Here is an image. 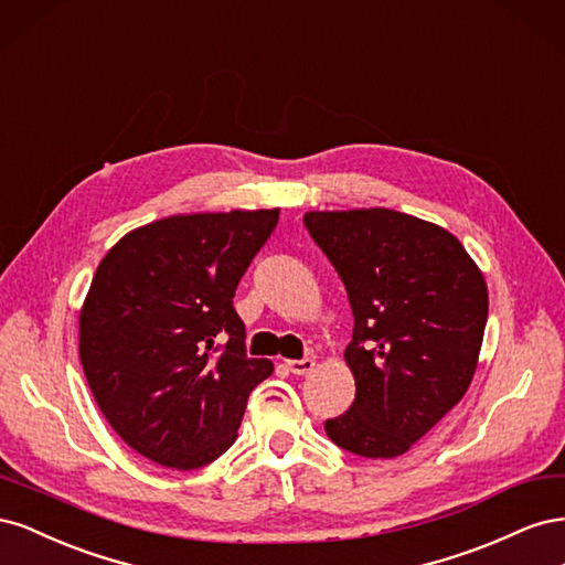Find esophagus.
Returning a JSON list of instances; mask_svg holds the SVG:
<instances>
[{"label":"esophagus","instance_id":"esophagus-1","mask_svg":"<svg viewBox=\"0 0 565 565\" xmlns=\"http://www.w3.org/2000/svg\"><path fill=\"white\" fill-rule=\"evenodd\" d=\"M285 365L289 367V372H295V374H309V372H313L316 361L313 358H301V361H285Z\"/></svg>","mask_w":565,"mask_h":565}]
</instances>
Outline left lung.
Segmentation results:
<instances>
[{"mask_svg": "<svg viewBox=\"0 0 565 565\" xmlns=\"http://www.w3.org/2000/svg\"><path fill=\"white\" fill-rule=\"evenodd\" d=\"M353 311L344 361L355 398L324 431L353 455L407 452L465 398L488 320V285L457 237L386 207L306 212Z\"/></svg>", "mask_w": 565, "mask_h": 565, "instance_id": "obj_1", "label": "left lung"}]
</instances>
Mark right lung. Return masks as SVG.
<instances>
[{
	"instance_id": "1",
	"label": "right lung",
	"mask_w": 565,
	"mask_h": 565,
	"mask_svg": "<svg viewBox=\"0 0 565 565\" xmlns=\"http://www.w3.org/2000/svg\"><path fill=\"white\" fill-rule=\"evenodd\" d=\"M280 210L174 214L100 259L79 311L84 377L115 434L169 469H200L237 438L268 358L245 355L233 309ZM222 349L218 350L217 347Z\"/></svg>"
}]
</instances>
